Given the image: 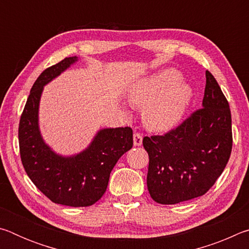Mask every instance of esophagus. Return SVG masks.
I'll return each instance as SVG.
<instances>
[{"instance_id":"esophagus-1","label":"esophagus","mask_w":249,"mask_h":249,"mask_svg":"<svg viewBox=\"0 0 249 249\" xmlns=\"http://www.w3.org/2000/svg\"><path fill=\"white\" fill-rule=\"evenodd\" d=\"M133 140H134L135 146H141L142 142V135L141 133H135L133 136Z\"/></svg>"}]
</instances>
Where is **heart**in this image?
Here are the masks:
<instances>
[{
	"label": "heart",
	"instance_id": "b5f03b06",
	"mask_svg": "<svg viewBox=\"0 0 249 249\" xmlns=\"http://www.w3.org/2000/svg\"><path fill=\"white\" fill-rule=\"evenodd\" d=\"M175 70H165L142 80L129 91V102L142 109L145 126L155 132L170 129L178 123L192 98V91L180 81Z\"/></svg>",
	"mask_w": 249,
	"mask_h": 249
}]
</instances>
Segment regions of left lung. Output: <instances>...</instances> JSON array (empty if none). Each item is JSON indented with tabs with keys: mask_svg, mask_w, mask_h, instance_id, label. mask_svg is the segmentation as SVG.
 Here are the masks:
<instances>
[{
	"mask_svg": "<svg viewBox=\"0 0 249 249\" xmlns=\"http://www.w3.org/2000/svg\"><path fill=\"white\" fill-rule=\"evenodd\" d=\"M202 108L162 136L144 137L149 156L147 188L160 204L205 195L229 161L233 138L230 105L215 78L205 71Z\"/></svg>",
	"mask_w": 249,
	"mask_h": 249,
	"instance_id": "obj_1",
	"label": "left lung"
}]
</instances>
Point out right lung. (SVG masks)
<instances>
[{"instance_id":"obj_1","label":"right lung","mask_w":249,"mask_h":249,"mask_svg":"<svg viewBox=\"0 0 249 249\" xmlns=\"http://www.w3.org/2000/svg\"><path fill=\"white\" fill-rule=\"evenodd\" d=\"M77 61L75 56L65 58L41 72L18 127L20 159L29 179L53 203L73 208L90 206L102 197L117 160L133 147L130 127L100 129L86 149L72 156L59 155L45 142L38 119L44 87Z\"/></svg>"}]
</instances>
